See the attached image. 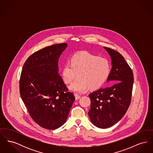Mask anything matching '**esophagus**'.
<instances>
[{
    "label": "esophagus",
    "mask_w": 153,
    "mask_h": 153,
    "mask_svg": "<svg viewBox=\"0 0 153 153\" xmlns=\"http://www.w3.org/2000/svg\"><path fill=\"white\" fill-rule=\"evenodd\" d=\"M74 96H75V97H76V100H78V99H79L80 98V95H78V94H75Z\"/></svg>",
    "instance_id": "esophagus-1"
}]
</instances>
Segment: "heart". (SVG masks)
Masks as SVG:
<instances>
[{"label":"heart","mask_w":153,"mask_h":153,"mask_svg":"<svg viewBox=\"0 0 153 153\" xmlns=\"http://www.w3.org/2000/svg\"><path fill=\"white\" fill-rule=\"evenodd\" d=\"M111 64L106 58L99 57L87 51L77 52L62 68L61 76L66 84L73 82L70 89L82 93L90 88L97 90L102 88L109 77Z\"/></svg>","instance_id":"heart-1"}]
</instances>
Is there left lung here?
Returning <instances> with one entry per match:
<instances>
[{"label":"left lung","mask_w":153,"mask_h":153,"mask_svg":"<svg viewBox=\"0 0 153 153\" xmlns=\"http://www.w3.org/2000/svg\"><path fill=\"white\" fill-rule=\"evenodd\" d=\"M112 59V68L107 81L113 84L89 95L91 108L88 114L95 126L107 128L119 122L131 103L134 75L130 66L118 51L104 47Z\"/></svg>","instance_id":"1"}]
</instances>
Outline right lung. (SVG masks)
<instances>
[{
	"label": "right lung",
	"instance_id": "right-lung-1",
	"mask_svg": "<svg viewBox=\"0 0 153 153\" xmlns=\"http://www.w3.org/2000/svg\"><path fill=\"white\" fill-rule=\"evenodd\" d=\"M66 47V43L54 44L36 51L22 68V100L33 120L46 129L65 123L75 100L58 72V58Z\"/></svg>",
	"mask_w": 153,
	"mask_h": 153
}]
</instances>
